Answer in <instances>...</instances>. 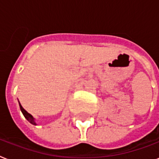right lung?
<instances>
[{
    "label": "right lung",
    "mask_w": 159,
    "mask_h": 159,
    "mask_svg": "<svg viewBox=\"0 0 159 159\" xmlns=\"http://www.w3.org/2000/svg\"><path fill=\"white\" fill-rule=\"evenodd\" d=\"M19 107H20V110H21V112H22V113H23V114H24V117H25L26 119L28 120V122H30L31 124L35 125V126H36V125H37V123H36V122H35V118H34V117H33V116L31 115L30 113H28V112H27V111H26L25 109H24V108H23V107H22V105H21V104H20V103H19Z\"/></svg>",
    "instance_id": "1"
}]
</instances>
